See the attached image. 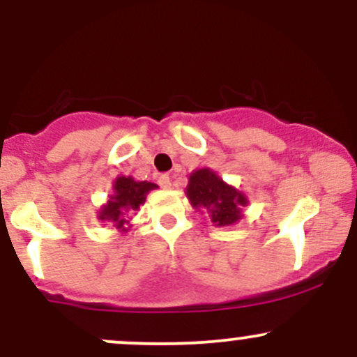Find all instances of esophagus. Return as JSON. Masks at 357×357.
<instances>
[{
  "mask_svg": "<svg viewBox=\"0 0 357 357\" xmlns=\"http://www.w3.org/2000/svg\"><path fill=\"white\" fill-rule=\"evenodd\" d=\"M158 183H159V186L165 188V190H167V188H171V178H169V176H167V174L159 176Z\"/></svg>",
  "mask_w": 357,
  "mask_h": 357,
  "instance_id": "34e87169",
  "label": "esophagus"
}]
</instances>
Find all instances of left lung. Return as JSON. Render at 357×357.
I'll list each match as a JSON object with an SVG mask.
<instances>
[{
  "mask_svg": "<svg viewBox=\"0 0 357 357\" xmlns=\"http://www.w3.org/2000/svg\"><path fill=\"white\" fill-rule=\"evenodd\" d=\"M186 195L192 206L208 210L218 227L236 223L241 218V206H247V198L210 169H198L190 176Z\"/></svg>",
  "mask_w": 357,
  "mask_h": 357,
  "instance_id": "obj_1",
  "label": "left lung"
}]
</instances>
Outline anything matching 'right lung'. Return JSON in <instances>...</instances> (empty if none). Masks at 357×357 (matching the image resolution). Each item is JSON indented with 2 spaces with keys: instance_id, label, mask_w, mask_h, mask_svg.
Returning <instances> with one entry per match:
<instances>
[{
  "instance_id": "add662e5",
  "label": "right lung",
  "mask_w": 357,
  "mask_h": 357,
  "mask_svg": "<svg viewBox=\"0 0 357 357\" xmlns=\"http://www.w3.org/2000/svg\"><path fill=\"white\" fill-rule=\"evenodd\" d=\"M154 188H158L154 183H137L132 178L121 176L116 179L114 195L100 210L99 218L112 221L117 228H122L126 223H129V216L134 215L141 204H144L146 195Z\"/></svg>"
}]
</instances>
